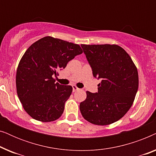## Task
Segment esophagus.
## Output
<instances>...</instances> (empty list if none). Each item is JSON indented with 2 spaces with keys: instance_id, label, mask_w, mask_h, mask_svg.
Wrapping results in <instances>:
<instances>
[{
  "instance_id": "1",
  "label": "esophagus",
  "mask_w": 156,
  "mask_h": 156,
  "mask_svg": "<svg viewBox=\"0 0 156 156\" xmlns=\"http://www.w3.org/2000/svg\"><path fill=\"white\" fill-rule=\"evenodd\" d=\"M72 89H73V91H76L80 90V89H79L78 87L76 86V85H73V86H72Z\"/></svg>"
}]
</instances>
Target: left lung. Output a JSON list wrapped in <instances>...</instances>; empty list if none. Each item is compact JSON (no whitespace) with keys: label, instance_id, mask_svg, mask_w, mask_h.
<instances>
[{"label":"left lung","instance_id":"8db88e82","mask_svg":"<svg viewBox=\"0 0 156 156\" xmlns=\"http://www.w3.org/2000/svg\"><path fill=\"white\" fill-rule=\"evenodd\" d=\"M93 76L101 80L98 92L87 91L81 102L82 116L105 126L122 118L131 107L138 88V74L129 55L117 44H81Z\"/></svg>","mask_w":156,"mask_h":156}]
</instances>
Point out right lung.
Returning a JSON list of instances; mask_svg holds the SVG:
<instances>
[{
	"label": "right lung",
	"instance_id": "add662e5",
	"mask_svg": "<svg viewBox=\"0 0 156 156\" xmlns=\"http://www.w3.org/2000/svg\"><path fill=\"white\" fill-rule=\"evenodd\" d=\"M83 51L77 44L42 37L25 51L16 72V89L25 112L35 120L50 122L58 119L72 87L55 82L53 76Z\"/></svg>",
	"mask_w": 156,
	"mask_h": 156
}]
</instances>
